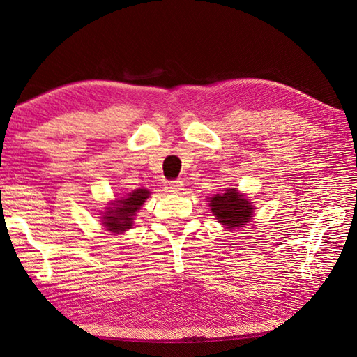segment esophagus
Segmentation results:
<instances>
[{"label": "esophagus", "mask_w": 357, "mask_h": 357, "mask_svg": "<svg viewBox=\"0 0 357 357\" xmlns=\"http://www.w3.org/2000/svg\"><path fill=\"white\" fill-rule=\"evenodd\" d=\"M183 190V181L181 180H172L165 185V192L168 193H181Z\"/></svg>", "instance_id": "34e87169"}]
</instances>
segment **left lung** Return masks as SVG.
Listing matches in <instances>:
<instances>
[{
	"mask_svg": "<svg viewBox=\"0 0 357 357\" xmlns=\"http://www.w3.org/2000/svg\"><path fill=\"white\" fill-rule=\"evenodd\" d=\"M210 207L219 223L231 229L245 225L253 213L250 202L244 199L236 189H226L223 193H218L210 199Z\"/></svg>",
	"mask_w": 357,
	"mask_h": 357,
	"instance_id": "left-lung-1",
	"label": "left lung"
}]
</instances>
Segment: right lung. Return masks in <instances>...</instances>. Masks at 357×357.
Listing matches in <instances>:
<instances>
[{
    "instance_id": "1",
    "label": "right lung",
    "mask_w": 357,
    "mask_h": 357,
    "mask_svg": "<svg viewBox=\"0 0 357 357\" xmlns=\"http://www.w3.org/2000/svg\"><path fill=\"white\" fill-rule=\"evenodd\" d=\"M147 189H137L132 193H128L123 199L116 201L114 207H109L104 215V226L113 232H123L129 229L134 223V215L139 210V207L149 198Z\"/></svg>"
}]
</instances>
